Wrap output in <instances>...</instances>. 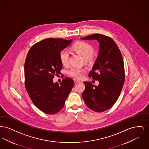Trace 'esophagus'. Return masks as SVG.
I'll list each match as a JSON object with an SVG mask.
<instances>
[{
    "label": "esophagus",
    "instance_id": "1",
    "mask_svg": "<svg viewBox=\"0 0 149 149\" xmlns=\"http://www.w3.org/2000/svg\"><path fill=\"white\" fill-rule=\"evenodd\" d=\"M74 81L75 83H79V82H81L80 81H79V80H77V79H74Z\"/></svg>",
    "mask_w": 149,
    "mask_h": 149
}]
</instances>
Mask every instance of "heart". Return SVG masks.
Returning <instances> with one entry per match:
<instances>
[{
    "instance_id": "heart-1",
    "label": "heart",
    "mask_w": 149,
    "mask_h": 149,
    "mask_svg": "<svg viewBox=\"0 0 149 149\" xmlns=\"http://www.w3.org/2000/svg\"><path fill=\"white\" fill-rule=\"evenodd\" d=\"M73 49L83 57L86 62L90 61L93 58L94 49L92 45L84 41L77 42L73 45ZM59 58L63 65H68L69 54L68 51L66 49L61 50L59 53ZM85 71V68H71L68 71V74L74 78L80 79Z\"/></svg>"
}]
</instances>
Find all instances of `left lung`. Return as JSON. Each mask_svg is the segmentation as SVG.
<instances>
[{"mask_svg":"<svg viewBox=\"0 0 149 149\" xmlns=\"http://www.w3.org/2000/svg\"><path fill=\"white\" fill-rule=\"evenodd\" d=\"M81 39L99 42L98 56L88 75L98 80L99 85L84 81L82 97L88 108L102 112L113 106L120 95L125 79L123 57L117 44L108 36L97 33Z\"/></svg>","mask_w":149,"mask_h":149,"instance_id":"1","label":"left lung"}]
</instances>
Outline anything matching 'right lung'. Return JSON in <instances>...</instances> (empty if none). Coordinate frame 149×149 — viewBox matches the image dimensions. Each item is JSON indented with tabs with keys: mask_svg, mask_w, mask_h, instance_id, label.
Returning <instances> with one entry per match:
<instances>
[{
	"mask_svg": "<svg viewBox=\"0 0 149 149\" xmlns=\"http://www.w3.org/2000/svg\"><path fill=\"white\" fill-rule=\"evenodd\" d=\"M72 40L47 38L36 43L27 54L24 63L26 89L35 106L45 113L60 111L74 85L69 77L63 79L60 85L52 80L63 68L59 53Z\"/></svg>",
	"mask_w": 149,
	"mask_h": 149,
	"instance_id": "add662e5",
	"label": "right lung"
}]
</instances>
